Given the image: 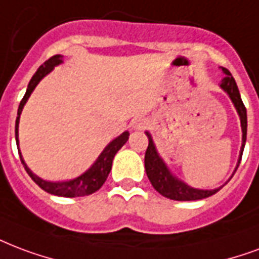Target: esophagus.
Masks as SVG:
<instances>
[{
    "label": "esophagus",
    "instance_id": "1",
    "mask_svg": "<svg viewBox=\"0 0 259 259\" xmlns=\"http://www.w3.org/2000/svg\"><path fill=\"white\" fill-rule=\"evenodd\" d=\"M148 119L147 118H144V116H138V118H134L133 122H132V126H133V129L136 130H143L145 129L148 126Z\"/></svg>",
    "mask_w": 259,
    "mask_h": 259
}]
</instances>
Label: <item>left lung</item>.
<instances>
[{
  "mask_svg": "<svg viewBox=\"0 0 259 259\" xmlns=\"http://www.w3.org/2000/svg\"><path fill=\"white\" fill-rule=\"evenodd\" d=\"M223 72L226 73L227 76L223 78L222 81V88L226 91L227 94L230 95L231 100L234 102L235 107L239 112L240 116V123H242V132H243V144H242V152H240L239 163L242 160V155H243L244 144H246V136H247V112H246V107H244L242 98H240L239 90L238 85L235 82L234 77L231 76V73L228 69L223 68ZM149 144H148L147 152H145V171L147 175L151 181L152 186L155 187L156 191H159L161 195H164L169 200L175 201H195V200H202L206 197L216 194L217 191L220 189H214V190H198V189H193V187L187 186L186 183L178 181L177 178H174L169 171L167 169L165 164L163 163L156 148L152 141L151 134L147 133ZM236 171V169H235Z\"/></svg>",
  "mask_w": 259,
  "mask_h": 259,
  "instance_id": "obj_1",
  "label": "left lung"
}]
</instances>
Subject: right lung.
<instances>
[{
  "label": "right lung",
  "mask_w": 259,
  "mask_h": 259,
  "mask_svg": "<svg viewBox=\"0 0 259 259\" xmlns=\"http://www.w3.org/2000/svg\"><path fill=\"white\" fill-rule=\"evenodd\" d=\"M62 62V59H61V55H53L51 58H49L45 62V64L40 66V68L37 69L36 73L33 74L32 78H31V81L28 84V88H27V92H25L24 98L21 99V102H20L19 110H17V118H16V127H15V134H16V144H19V138H17V127H19V118L20 114H21V110L24 107L25 102L28 100L29 95L32 94V91L35 90V87L37 85V82L42 80L43 77L46 76L47 73L51 72V69L54 68L55 65H58ZM127 138H129V133L125 132L123 134H121L119 137L115 138L112 143H110L106 147L103 152H102V155L99 156V159L96 160L92 167H91L87 172H84L81 177L76 178V179H73V181H69V182H47V181H43L40 178H37L35 174L31 172V169L27 167V164L23 160V157L20 156V160L24 165L25 171L28 174L31 179H32L33 182L36 183L37 186L43 189L47 193H50V194L54 195H59V197H84V195H90L95 191H98L100 187L103 186V183L106 182V179H107L108 174L111 171V165H112V159H114V156L119 149H121L125 143L127 141ZM20 155V152H19Z\"/></svg>",
  "instance_id": "1"
}]
</instances>
